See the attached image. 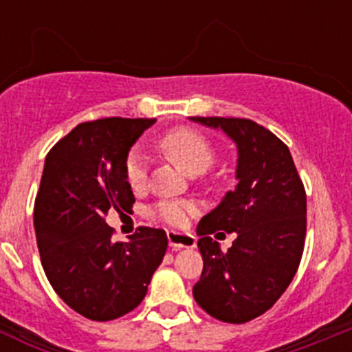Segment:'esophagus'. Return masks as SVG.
Segmentation results:
<instances>
[{
	"instance_id": "esophagus-1",
	"label": "esophagus",
	"mask_w": 352,
	"mask_h": 352,
	"mask_svg": "<svg viewBox=\"0 0 352 352\" xmlns=\"http://www.w3.org/2000/svg\"><path fill=\"white\" fill-rule=\"evenodd\" d=\"M167 238H169V245L173 247V250L195 247V238L192 234H186V232L167 231Z\"/></svg>"
}]
</instances>
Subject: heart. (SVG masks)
Segmentation results:
<instances>
[{"instance_id":"1","label":"heart","mask_w":352,"mask_h":352,"mask_svg":"<svg viewBox=\"0 0 352 352\" xmlns=\"http://www.w3.org/2000/svg\"><path fill=\"white\" fill-rule=\"evenodd\" d=\"M162 153L183 170V173L195 176L203 174L211 167L214 160V149L211 142L203 133L190 129H174L167 132L158 142ZM125 178L132 190H141L148 178V166L146 158L138 149L130 151L125 160ZM194 204L186 201H164L151 210L155 219L167 226H185L188 217L194 213Z\"/></svg>"}]
</instances>
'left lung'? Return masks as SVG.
Instances as JSON below:
<instances>
[{
	"label": "left lung",
	"instance_id": "left-lung-1",
	"mask_svg": "<svg viewBox=\"0 0 352 352\" xmlns=\"http://www.w3.org/2000/svg\"><path fill=\"white\" fill-rule=\"evenodd\" d=\"M220 129L238 148L234 190L201 219L204 268L194 298L223 322L243 324L270 310L294 278L307 232V194L287 146L245 118H190ZM236 232L227 252L209 236Z\"/></svg>",
	"mask_w": 352,
	"mask_h": 352
}]
</instances>
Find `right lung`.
<instances>
[{
  "mask_svg": "<svg viewBox=\"0 0 352 352\" xmlns=\"http://www.w3.org/2000/svg\"><path fill=\"white\" fill-rule=\"evenodd\" d=\"M155 121H86L45 157L33 217L40 261L56 294L91 321L135 309L166 256L164 229L139 227L129 241H113L114 229L105 223L109 210L126 211L135 203L125 160Z\"/></svg>",
  "mask_w": 352,
  "mask_h": 352,
  "instance_id": "right-lung-1",
  "label": "right lung"
}]
</instances>
